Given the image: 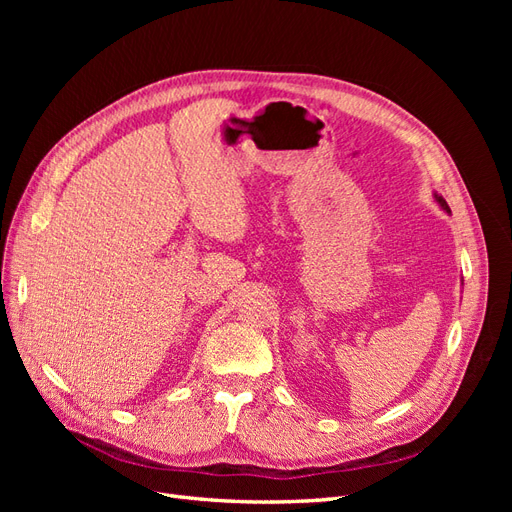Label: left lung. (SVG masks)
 <instances>
[{
  "mask_svg": "<svg viewBox=\"0 0 512 512\" xmlns=\"http://www.w3.org/2000/svg\"><path fill=\"white\" fill-rule=\"evenodd\" d=\"M436 200H438V203H440V207H442L444 211H451V209H448V205H446V200H444L442 196H438V194H436Z\"/></svg>",
  "mask_w": 512,
  "mask_h": 512,
  "instance_id": "obj_1",
  "label": "left lung"
}]
</instances>
